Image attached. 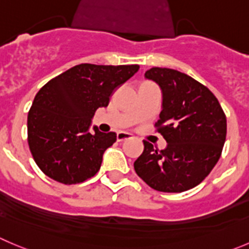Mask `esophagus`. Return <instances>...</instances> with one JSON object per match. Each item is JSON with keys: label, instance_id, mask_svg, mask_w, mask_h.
<instances>
[{"label": "esophagus", "instance_id": "34e87169", "mask_svg": "<svg viewBox=\"0 0 249 249\" xmlns=\"http://www.w3.org/2000/svg\"><path fill=\"white\" fill-rule=\"evenodd\" d=\"M131 134L127 133V132H118L117 133V141L118 142H123L126 141V139H129L131 138Z\"/></svg>", "mask_w": 249, "mask_h": 249}]
</instances>
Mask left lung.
<instances>
[{
	"mask_svg": "<svg viewBox=\"0 0 249 249\" xmlns=\"http://www.w3.org/2000/svg\"><path fill=\"white\" fill-rule=\"evenodd\" d=\"M144 75L161 89L162 110L155 127L167 146L158 150L144 141L134 170L159 192L188 191L219 161L226 139V116L214 94L184 73L153 67Z\"/></svg>",
	"mask_w": 249,
	"mask_h": 249,
	"instance_id": "1",
	"label": "left lung"
}]
</instances>
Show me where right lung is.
I'll use <instances>...</instances> for the list:
<instances>
[{"instance_id":"obj_1","label":"right lung","mask_w":249,"mask_h":249,"mask_svg":"<svg viewBox=\"0 0 249 249\" xmlns=\"http://www.w3.org/2000/svg\"><path fill=\"white\" fill-rule=\"evenodd\" d=\"M138 65L82 63L47 82L28 113V144L39 169L50 178L75 184L100 170L116 133L89 128L99 107H106L116 88L138 72Z\"/></svg>"}]
</instances>
